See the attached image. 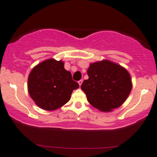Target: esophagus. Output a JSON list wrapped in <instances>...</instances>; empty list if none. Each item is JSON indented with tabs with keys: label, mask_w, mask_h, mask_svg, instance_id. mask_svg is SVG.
<instances>
[{
	"label": "esophagus",
	"mask_w": 157,
	"mask_h": 157,
	"mask_svg": "<svg viewBox=\"0 0 157 157\" xmlns=\"http://www.w3.org/2000/svg\"><path fill=\"white\" fill-rule=\"evenodd\" d=\"M82 83H83V80H79V81H78V83H79V85H80V86H81Z\"/></svg>",
	"instance_id": "1"
}]
</instances>
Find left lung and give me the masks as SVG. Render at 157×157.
<instances>
[{
  "label": "left lung",
  "mask_w": 157,
  "mask_h": 157,
  "mask_svg": "<svg viewBox=\"0 0 157 157\" xmlns=\"http://www.w3.org/2000/svg\"><path fill=\"white\" fill-rule=\"evenodd\" d=\"M87 74L89 79L83 82L81 89L88 101L101 111L119 108L132 90L131 77L128 71L108 60L91 64Z\"/></svg>",
  "instance_id": "left-lung-1"
}]
</instances>
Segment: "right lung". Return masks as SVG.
Here are the masks:
<instances>
[{"label": "right lung", "instance_id": "add662e5", "mask_svg": "<svg viewBox=\"0 0 157 157\" xmlns=\"http://www.w3.org/2000/svg\"><path fill=\"white\" fill-rule=\"evenodd\" d=\"M78 87L71 72L64 68V62L52 59L35 66L28 81L31 98L46 110H56L63 106L70 100L73 90Z\"/></svg>", "mask_w": 157, "mask_h": 157}]
</instances>
